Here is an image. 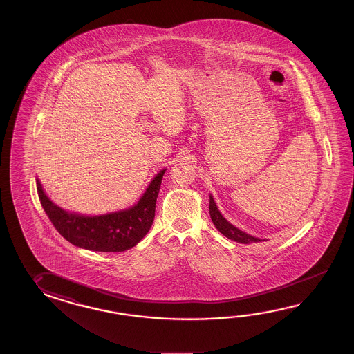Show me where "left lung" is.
Returning <instances> with one entry per match:
<instances>
[{
  "label": "left lung",
  "instance_id": "1",
  "mask_svg": "<svg viewBox=\"0 0 354 354\" xmlns=\"http://www.w3.org/2000/svg\"><path fill=\"white\" fill-rule=\"evenodd\" d=\"M209 213L212 222L216 225V230L221 232L223 236H225L227 239L236 241L239 243H245V245L251 243V242H261L260 239H256V237L247 234L245 232L239 231V228H236L230 222H227V219L223 218L221 212L216 208V203H214V199H213L212 195H210L209 201Z\"/></svg>",
  "mask_w": 354,
  "mask_h": 354
}]
</instances>
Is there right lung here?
I'll return each mask as SVG.
<instances>
[{
    "label": "right lung",
    "instance_id": "1",
    "mask_svg": "<svg viewBox=\"0 0 354 354\" xmlns=\"http://www.w3.org/2000/svg\"><path fill=\"white\" fill-rule=\"evenodd\" d=\"M165 170H161L130 209L106 216H84L68 213L51 202L37 180V194L55 230L72 245L100 252H122L138 245L151 228L156 199Z\"/></svg>",
    "mask_w": 354,
    "mask_h": 354
}]
</instances>
